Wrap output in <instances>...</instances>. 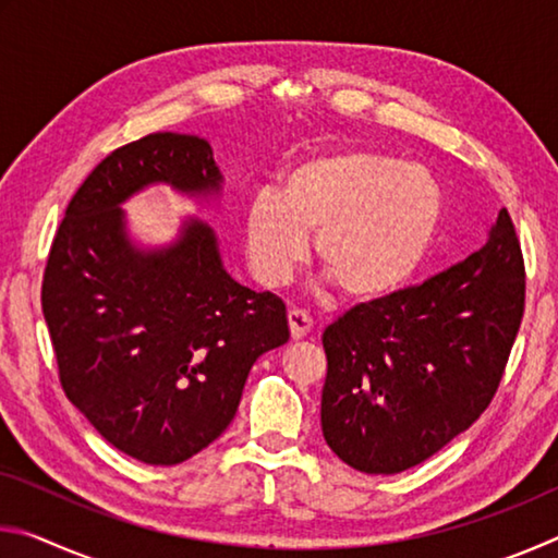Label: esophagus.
<instances>
[{"instance_id": "esophagus-1", "label": "esophagus", "mask_w": 558, "mask_h": 558, "mask_svg": "<svg viewBox=\"0 0 558 558\" xmlns=\"http://www.w3.org/2000/svg\"><path fill=\"white\" fill-rule=\"evenodd\" d=\"M288 323H290V337L292 339H302L310 329H313V317H310L305 310L292 307L288 313Z\"/></svg>"}]
</instances>
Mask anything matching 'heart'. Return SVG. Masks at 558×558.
I'll list each match as a JSON object with an SVG mask.
<instances>
[{"label": "heart", "mask_w": 558, "mask_h": 558, "mask_svg": "<svg viewBox=\"0 0 558 558\" xmlns=\"http://www.w3.org/2000/svg\"><path fill=\"white\" fill-rule=\"evenodd\" d=\"M442 216V189L426 165L379 149L310 157L286 174L282 196L260 189L245 211V253L266 286H282L317 256L347 295H389L426 260Z\"/></svg>", "instance_id": "obj_1"}]
</instances>
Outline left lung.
<instances>
[{"label": "left lung", "instance_id": "left-lung-1", "mask_svg": "<svg viewBox=\"0 0 558 558\" xmlns=\"http://www.w3.org/2000/svg\"><path fill=\"white\" fill-rule=\"evenodd\" d=\"M522 315V248L502 209L470 258L325 329L327 446L366 475L436 456L493 401Z\"/></svg>", "mask_w": 558, "mask_h": 558}]
</instances>
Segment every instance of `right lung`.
I'll list each match as a JSON object with an SVG mask.
<instances>
[{"label": "right lung", "instance_id": "1", "mask_svg": "<svg viewBox=\"0 0 558 558\" xmlns=\"http://www.w3.org/2000/svg\"><path fill=\"white\" fill-rule=\"evenodd\" d=\"M153 184L209 202L223 177L196 135L110 153L56 231L41 307L69 401L125 456L177 465L229 428L251 366L290 329L278 295L226 272L206 221L189 216L155 248L130 239L122 204Z\"/></svg>", "mask_w": 558, "mask_h": 558}]
</instances>
